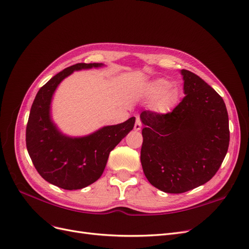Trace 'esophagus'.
<instances>
[{
	"label": "esophagus",
	"instance_id": "1",
	"mask_svg": "<svg viewBox=\"0 0 249 249\" xmlns=\"http://www.w3.org/2000/svg\"><path fill=\"white\" fill-rule=\"evenodd\" d=\"M135 130L136 131H140L141 130V127H142V123H141V119H140V117H136V124H135Z\"/></svg>",
	"mask_w": 249,
	"mask_h": 249
}]
</instances>
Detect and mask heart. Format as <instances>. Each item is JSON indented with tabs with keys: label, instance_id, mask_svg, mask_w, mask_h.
I'll list each match as a JSON object with an SVG mask.
<instances>
[{
	"label": "heart",
	"instance_id": "b5f03b06",
	"mask_svg": "<svg viewBox=\"0 0 249 249\" xmlns=\"http://www.w3.org/2000/svg\"><path fill=\"white\" fill-rule=\"evenodd\" d=\"M171 83L166 79H156L148 86L147 92L151 98H155L153 102L154 110L165 113L171 110L178 100L176 89L170 88Z\"/></svg>",
	"mask_w": 249,
	"mask_h": 249
}]
</instances>
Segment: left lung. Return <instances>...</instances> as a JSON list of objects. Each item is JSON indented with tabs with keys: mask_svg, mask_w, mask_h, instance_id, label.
I'll return each mask as SVG.
<instances>
[{
	"mask_svg": "<svg viewBox=\"0 0 249 249\" xmlns=\"http://www.w3.org/2000/svg\"><path fill=\"white\" fill-rule=\"evenodd\" d=\"M185 97L172 112L145 110L141 163L155 188L184 193L216 174L227 154L230 131L223 98L201 77L182 69Z\"/></svg>",
	"mask_w": 249,
	"mask_h": 249,
	"instance_id": "8db88e82",
	"label": "left lung"
}]
</instances>
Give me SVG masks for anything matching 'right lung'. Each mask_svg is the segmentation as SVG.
<instances>
[{
  "instance_id": "1",
  "label": "right lung",
  "mask_w": 249,
  "mask_h": 249,
  "mask_svg": "<svg viewBox=\"0 0 249 249\" xmlns=\"http://www.w3.org/2000/svg\"><path fill=\"white\" fill-rule=\"evenodd\" d=\"M102 63H76L54 75L39 89L26 125V148L37 173L49 183L76 190L96 182L104 172L114 147L130 133L135 117L104 126L92 135L69 138L57 130L50 117L52 96L61 81L74 71L100 67Z\"/></svg>"
}]
</instances>
